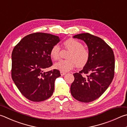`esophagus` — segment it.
I'll return each mask as SVG.
<instances>
[{"mask_svg":"<svg viewBox=\"0 0 127 127\" xmlns=\"http://www.w3.org/2000/svg\"><path fill=\"white\" fill-rule=\"evenodd\" d=\"M61 74L62 76H63V75H64L65 74H66V73L64 72V71H61Z\"/></svg>","mask_w":127,"mask_h":127,"instance_id":"1","label":"esophagus"}]
</instances>
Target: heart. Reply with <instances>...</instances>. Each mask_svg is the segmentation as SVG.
Returning a JSON list of instances; mask_svg holds the SVG:
<instances>
[{"label":"heart","mask_w":127,"mask_h":127,"mask_svg":"<svg viewBox=\"0 0 127 127\" xmlns=\"http://www.w3.org/2000/svg\"><path fill=\"white\" fill-rule=\"evenodd\" d=\"M65 48L70 50L66 60H61L54 64V68L61 71H68L76 65L78 68H82L88 63L89 59V50L83 47V44L75 39L70 38L64 42ZM59 46L53 45L50 51L51 58L56 61L59 58Z\"/></svg>","instance_id":"obj_1"}]
</instances>
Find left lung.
<instances>
[{"label": "left lung", "instance_id": "obj_1", "mask_svg": "<svg viewBox=\"0 0 127 127\" xmlns=\"http://www.w3.org/2000/svg\"><path fill=\"white\" fill-rule=\"evenodd\" d=\"M73 38L86 43L90 56L83 69L73 74L70 93L77 100L89 103L99 98L111 84L114 75V53L102 39L89 33L77 34Z\"/></svg>", "mask_w": 127, "mask_h": 127}]
</instances>
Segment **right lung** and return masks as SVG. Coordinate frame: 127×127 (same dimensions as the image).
Listing matches in <instances>:
<instances>
[{"instance_id":"right-lung-1","label":"right lung","mask_w":127,"mask_h":127,"mask_svg":"<svg viewBox=\"0 0 127 127\" xmlns=\"http://www.w3.org/2000/svg\"><path fill=\"white\" fill-rule=\"evenodd\" d=\"M59 36L44 33L25 36L14 48L11 54V77L25 98L41 102L52 95L54 82L60 71L44 70L53 65L50 51L58 43Z\"/></svg>"}]
</instances>
